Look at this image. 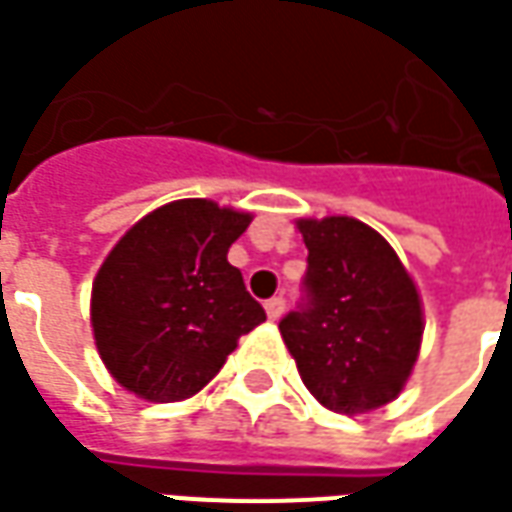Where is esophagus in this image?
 Returning <instances> with one entry per match:
<instances>
[{
    "label": "esophagus",
    "instance_id": "1",
    "mask_svg": "<svg viewBox=\"0 0 512 512\" xmlns=\"http://www.w3.org/2000/svg\"><path fill=\"white\" fill-rule=\"evenodd\" d=\"M283 311H285L283 297H271V300H266V314H269V319H280Z\"/></svg>",
    "mask_w": 512,
    "mask_h": 512
}]
</instances>
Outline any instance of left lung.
<instances>
[{
    "instance_id": "8db88e82",
    "label": "left lung",
    "mask_w": 512,
    "mask_h": 512,
    "mask_svg": "<svg viewBox=\"0 0 512 512\" xmlns=\"http://www.w3.org/2000/svg\"><path fill=\"white\" fill-rule=\"evenodd\" d=\"M308 246L302 300L280 333L316 401L342 415L389 403L415 367L423 314L415 283L373 227L300 221Z\"/></svg>"
}]
</instances>
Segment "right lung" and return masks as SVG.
<instances>
[{"mask_svg":"<svg viewBox=\"0 0 512 512\" xmlns=\"http://www.w3.org/2000/svg\"><path fill=\"white\" fill-rule=\"evenodd\" d=\"M252 215L182 198L145 215L92 285V328L117 384L154 403L196 395L266 311L227 260Z\"/></svg>","mask_w":512,"mask_h":512,"instance_id":"add662e5","label":"right lung"}]
</instances>
